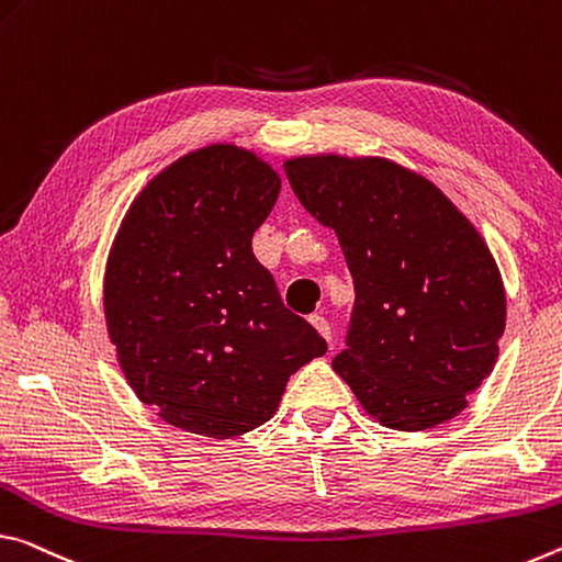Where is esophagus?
<instances>
[{"instance_id":"esophagus-1","label":"esophagus","mask_w":562,"mask_h":562,"mask_svg":"<svg viewBox=\"0 0 562 562\" xmlns=\"http://www.w3.org/2000/svg\"><path fill=\"white\" fill-rule=\"evenodd\" d=\"M308 321H311V324H314V328L318 330V334L324 336L326 341L330 344V324H328V321H326L324 316H321V314H314V316H311Z\"/></svg>"}]
</instances>
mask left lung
Masks as SVG:
<instances>
[{
    "label": "left lung",
    "instance_id": "1",
    "mask_svg": "<svg viewBox=\"0 0 562 562\" xmlns=\"http://www.w3.org/2000/svg\"><path fill=\"white\" fill-rule=\"evenodd\" d=\"M303 209L341 241L356 301L334 368L395 430L458 416L498 358L503 281L488 246L428 179L385 159L286 161Z\"/></svg>",
    "mask_w": 562,
    "mask_h": 562
}]
</instances>
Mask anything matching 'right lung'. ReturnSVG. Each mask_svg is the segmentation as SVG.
Here are the masks:
<instances>
[{
	"mask_svg": "<svg viewBox=\"0 0 562 562\" xmlns=\"http://www.w3.org/2000/svg\"><path fill=\"white\" fill-rule=\"evenodd\" d=\"M279 191L269 164L216 144L128 209L106 266V326L128 385L171 426L211 438L259 428L289 375L326 353L254 256Z\"/></svg>",
	"mask_w": 562,
	"mask_h": 562,
	"instance_id": "obj_1",
	"label": "right lung"
}]
</instances>
